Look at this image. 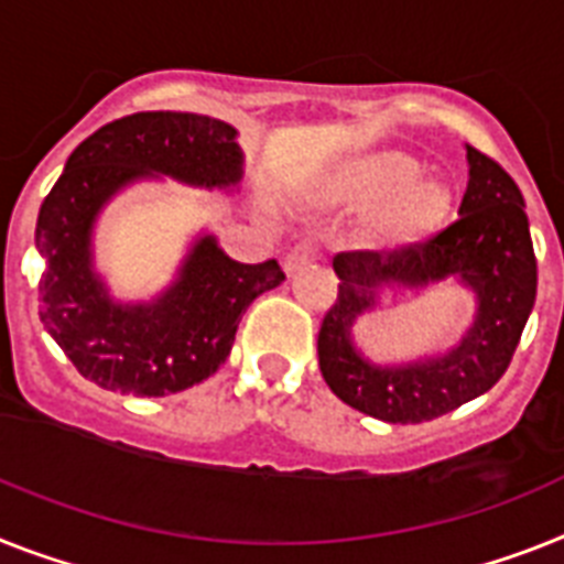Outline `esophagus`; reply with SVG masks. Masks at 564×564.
<instances>
[{
  "instance_id": "esophagus-1",
  "label": "esophagus",
  "mask_w": 564,
  "mask_h": 564,
  "mask_svg": "<svg viewBox=\"0 0 564 564\" xmlns=\"http://www.w3.org/2000/svg\"><path fill=\"white\" fill-rule=\"evenodd\" d=\"M316 259V248L311 245V241H300V245H293L291 250H288L285 256V273L288 276H293L296 271H302V268H308L311 262Z\"/></svg>"
}]
</instances>
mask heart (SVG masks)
I'll use <instances>...</instances> for the list:
<instances>
[{"mask_svg":"<svg viewBox=\"0 0 564 564\" xmlns=\"http://www.w3.org/2000/svg\"><path fill=\"white\" fill-rule=\"evenodd\" d=\"M415 161L400 152L362 155L339 166L332 193L339 204H369L362 239L371 248L400 250L426 239L453 209V189L430 175H415Z\"/></svg>","mask_w":564,"mask_h":564,"instance_id":"obj_1","label":"heart"}]
</instances>
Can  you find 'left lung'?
<instances>
[{
  "label": "left lung",
  "instance_id": "obj_1",
  "mask_svg": "<svg viewBox=\"0 0 564 564\" xmlns=\"http://www.w3.org/2000/svg\"><path fill=\"white\" fill-rule=\"evenodd\" d=\"M469 184L458 221L409 248L334 256L337 300L323 316L316 355L343 403L389 423L441 417L499 383L536 300V253L522 189L499 161L467 147ZM458 275L479 296L477 325L449 356L412 367H371L350 346V325L383 286Z\"/></svg>",
  "mask_w": 564,
  "mask_h": 564
}]
</instances>
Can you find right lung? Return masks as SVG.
Returning <instances> with one entry per match:
<instances>
[{
	"mask_svg": "<svg viewBox=\"0 0 564 564\" xmlns=\"http://www.w3.org/2000/svg\"><path fill=\"white\" fill-rule=\"evenodd\" d=\"M152 172L230 187L241 178L236 129L193 111H138L74 149L36 218L40 319L86 380L118 394L164 398L221 369L241 314L285 273L276 259L232 262L204 236L178 282L152 305H115L91 273V225L111 195Z\"/></svg>",
	"mask_w": 564,
	"mask_h": 564,
	"instance_id": "right-lung-1",
	"label": "right lung"
}]
</instances>
